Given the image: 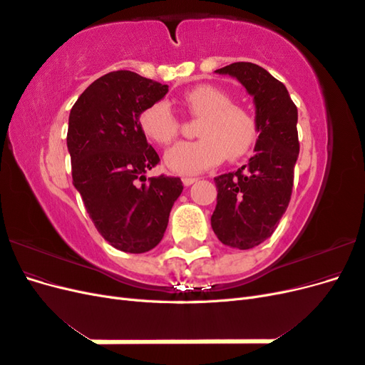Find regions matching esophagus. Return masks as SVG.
Returning a JSON list of instances; mask_svg holds the SVG:
<instances>
[{
  "label": "esophagus",
  "instance_id": "1",
  "mask_svg": "<svg viewBox=\"0 0 365 365\" xmlns=\"http://www.w3.org/2000/svg\"><path fill=\"white\" fill-rule=\"evenodd\" d=\"M196 181H197V178H190V176H185V178H182V184H184L185 187L192 185V184L196 182Z\"/></svg>",
  "mask_w": 365,
  "mask_h": 365
}]
</instances>
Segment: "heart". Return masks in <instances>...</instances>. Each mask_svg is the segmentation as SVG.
Instances as JSON below:
<instances>
[{
  "label": "heart",
  "instance_id": "obj_1",
  "mask_svg": "<svg viewBox=\"0 0 365 365\" xmlns=\"http://www.w3.org/2000/svg\"><path fill=\"white\" fill-rule=\"evenodd\" d=\"M184 102L195 115L202 117L197 128L201 138L180 141L164 153L168 168L192 176L219 164L228 155L244 157L257 138V123L244 106L231 103V97L217 86L196 85L184 93ZM140 128L149 140L169 145L178 134V121L168 101L148 106L140 115Z\"/></svg>",
  "mask_w": 365,
  "mask_h": 365
}]
</instances>
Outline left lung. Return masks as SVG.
Segmentation results:
<instances>
[{
  "instance_id": "left-lung-1",
  "label": "left lung",
  "mask_w": 365,
  "mask_h": 365,
  "mask_svg": "<svg viewBox=\"0 0 365 365\" xmlns=\"http://www.w3.org/2000/svg\"><path fill=\"white\" fill-rule=\"evenodd\" d=\"M215 73L237 79L256 106V153L236 172L216 176L212 216V228L224 245L250 250L274 233L288 208L300 152L298 113L286 86L256 63L235 62Z\"/></svg>"
}]
</instances>
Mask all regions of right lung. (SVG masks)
Here are the masks:
<instances>
[{
    "instance_id": "right-lung-1",
    "label": "right lung",
    "mask_w": 365,
    "mask_h": 365,
    "mask_svg": "<svg viewBox=\"0 0 365 365\" xmlns=\"http://www.w3.org/2000/svg\"><path fill=\"white\" fill-rule=\"evenodd\" d=\"M168 91V85L134 71H113L88 86L70 111L73 184L98 233L130 254L160 244L182 192L180 178H146L160 157L143 134L140 115Z\"/></svg>"
}]
</instances>
